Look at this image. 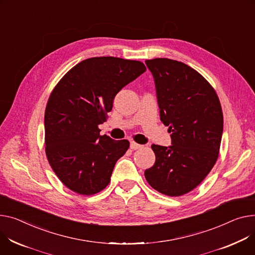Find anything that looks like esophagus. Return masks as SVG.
<instances>
[{"label": "esophagus", "instance_id": "esophagus-1", "mask_svg": "<svg viewBox=\"0 0 255 255\" xmlns=\"http://www.w3.org/2000/svg\"><path fill=\"white\" fill-rule=\"evenodd\" d=\"M141 147H142V145L139 144V143H136V142H134V141H131V142H130V148L133 149V150L139 149V148H141Z\"/></svg>", "mask_w": 255, "mask_h": 255}]
</instances>
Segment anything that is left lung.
Returning a JSON list of instances; mask_svg holds the SVG:
<instances>
[{"mask_svg": "<svg viewBox=\"0 0 255 255\" xmlns=\"http://www.w3.org/2000/svg\"><path fill=\"white\" fill-rule=\"evenodd\" d=\"M155 80L160 119L171 133V145L152 144L154 166L144 176L156 191L170 197L193 191L211 171L224 130L218 96L206 79L180 61L145 60Z\"/></svg>", "mask_w": 255, "mask_h": 255, "instance_id": "left-lung-1", "label": "left lung"}]
</instances>
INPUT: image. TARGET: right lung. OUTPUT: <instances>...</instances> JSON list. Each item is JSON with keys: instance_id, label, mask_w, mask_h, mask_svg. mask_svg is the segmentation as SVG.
<instances>
[{"instance_id": "right-lung-1", "label": "right lung", "mask_w": 255, "mask_h": 255, "mask_svg": "<svg viewBox=\"0 0 255 255\" xmlns=\"http://www.w3.org/2000/svg\"><path fill=\"white\" fill-rule=\"evenodd\" d=\"M145 71L140 61L92 57L75 65L58 82L45 111V149L66 188L86 196L107 188L129 141L100 135L98 125L107 120L117 93Z\"/></svg>"}]
</instances>
